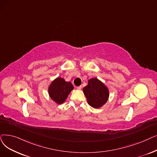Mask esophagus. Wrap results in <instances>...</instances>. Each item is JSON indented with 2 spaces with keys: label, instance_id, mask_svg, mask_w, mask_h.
<instances>
[{
  "label": "esophagus",
  "instance_id": "1",
  "mask_svg": "<svg viewBox=\"0 0 157 157\" xmlns=\"http://www.w3.org/2000/svg\"><path fill=\"white\" fill-rule=\"evenodd\" d=\"M81 88H82V86H77V87H76L77 90H81Z\"/></svg>",
  "mask_w": 157,
  "mask_h": 157
}]
</instances>
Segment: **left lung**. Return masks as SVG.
Returning a JSON list of instances; mask_svg holds the SVG:
<instances>
[{
	"mask_svg": "<svg viewBox=\"0 0 157 157\" xmlns=\"http://www.w3.org/2000/svg\"><path fill=\"white\" fill-rule=\"evenodd\" d=\"M83 92L88 105L94 108H99L105 105L110 95L108 87L96 78L88 80Z\"/></svg>",
	"mask_w": 157,
	"mask_h": 157,
	"instance_id": "obj_1",
	"label": "left lung"
}]
</instances>
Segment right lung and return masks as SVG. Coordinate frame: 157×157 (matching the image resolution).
I'll use <instances>...</instances> for the list:
<instances>
[{"mask_svg": "<svg viewBox=\"0 0 157 157\" xmlns=\"http://www.w3.org/2000/svg\"><path fill=\"white\" fill-rule=\"evenodd\" d=\"M74 89V86L70 81H66L63 78L58 77L50 84L48 93L51 99L58 105L63 104L68 95Z\"/></svg>", "mask_w": 157, "mask_h": 157, "instance_id": "right-lung-1", "label": "right lung"}]
</instances>
